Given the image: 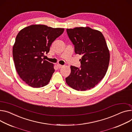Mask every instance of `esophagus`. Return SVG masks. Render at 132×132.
Returning a JSON list of instances; mask_svg holds the SVG:
<instances>
[{"label": "esophagus", "instance_id": "esophagus-1", "mask_svg": "<svg viewBox=\"0 0 132 132\" xmlns=\"http://www.w3.org/2000/svg\"><path fill=\"white\" fill-rule=\"evenodd\" d=\"M57 67H58L59 69H60V68H61L63 67V65H61V64H57Z\"/></svg>", "mask_w": 132, "mask_h": 132}]
</instances>
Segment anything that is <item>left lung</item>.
<instances>
[{"label":"left lung","mask_w":132,"mask_h":132,"mask_svg":"<svg viewBox=\"0 0 132 132\" xmlns=\"http://www.w3.org/2000/svg\"><path fill=\"white\" fill-rule=\"evenodd\" d=\"M76 54L82 55L81 67L71 65L67 84L74 89L86 91L94 88L105 76L110 54L105 38L100 31L89 27L67 29Z\"/></svg>","instance_id":"1"}]
</instances>
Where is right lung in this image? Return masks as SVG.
Segmentation results:
<instances>
[{
	"instance_id": "obj_1",
	"label": "right lung",
	"mask_w": 132,
	"mask_h": 132,
	"mask_svg": "<svg viewBox=\"0 0 132 132\" xmlns=\"http://www.w3.org/2000/svg\"><path fill=\"white\" fill-rule=\"evenodd\" d=\"M64 30L32 25L18 33L13 48V59L18 75L29 86L40 88L49 82L55 70L53 64L42 56L49 52L52 42Z\"/></svg>"
}]
</instances>
